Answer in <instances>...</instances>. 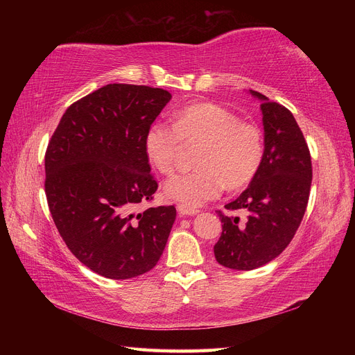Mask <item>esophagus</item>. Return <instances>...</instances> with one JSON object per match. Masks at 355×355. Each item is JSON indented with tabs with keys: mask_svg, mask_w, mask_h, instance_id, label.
<instances>
[{
	"mask_svg": "<svg viewBox=\"0 0 355 355\" xmlns=\"http://www.w3.org/2000/svg\"><path fill=\"white\" fill-rule=\"evenodd\" d=\"M177 210H178V214H180L181 217H184V216H191V214H197V213H198L197 209L187 207V206H184V204H177Z\"/></svg>",
	"mask_w": 355,
	"mask_h": 355,
	"instance_id": "1",
	"label": "esophagus"
}]
</instances>
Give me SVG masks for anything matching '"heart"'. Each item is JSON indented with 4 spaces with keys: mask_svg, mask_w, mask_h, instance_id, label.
<instances>
[{
    "mask_svg": "<svg viewBox=\"0 0 355 355\" xmlns=\"http://www.w3.org/2000/svg\"><path fill=\"white\" fill-rule=\"evenodd\" d=\"M198 146L197 171L173 177L165 196L196 209L217 198L225 187H248L265 158L263 130L214 103H191L175 112L174 122L155 121L145 135L146 157L155 170L171 175L184 146Z\"/></svg>",
    "mask_w": 355,
    "mask_h": 355,
    "instance_id": "1",
    "label": "heart"
}]
</instances>
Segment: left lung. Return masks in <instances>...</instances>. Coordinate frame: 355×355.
I'll use <instances>...</instances> for the list:
<instances>
[{
  "mask_svg": "<svg viewBox=\"0 0 355 355\" xmlns=\"http://www.w3.org/2000/svg\"><path fill=\"white\" fill-rule=\"evenodd\" d=\"M252 95L263 101L265 158L249 187L225 206L243 213V220L217 210L223 232L214 256L236 270L263 266L286 249L304 218L312 181L309 148L292 112L262 93Z\"/></svg>",
  "mask_w": 355,
  "mask_h": 355,
  "instance_id": "8db88e82",
  "label": "left lung"
}]
</instances>
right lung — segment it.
<instances>
[{
    "mask_svg": "<svg viewBox=\"0 0 355 355\" xmlns=\"http://www.w3.org/2000/svg\"><path fill=\"white\" fill-rule=\"evenodd\" d=\"M170 99L159 87L106 85L71 103L49 141L44 190L53 221L69 250L101 276H139L165 249L175 207L135 209L158 189L145 135Z\"/></svg>",
    "mask_w": 355,
    "mask_h": 355,
    "instance_id": "obj_1",
    "label": "right lung"
}]
</instances>
